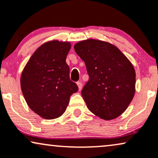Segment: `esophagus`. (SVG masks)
I'll use <instances>...</instances> for the list:
<instances>
[{
	"label": "esophagus",
	"instance_id": "1",
	"mask_svg": "<svg viewBox=\"0 0 158 158\" xmlns=\"http://www.w3.org/2000/svg\"><path fill=\"white\" fill-rule=\"evenodd\" d=\"M77 86H78L79 91H81V90L82 89V86H83V85H82V83L81 81L77 82Z\"/></svg>",
	"mask_w": 158,
	"mask_h": 158
}]
</instances>
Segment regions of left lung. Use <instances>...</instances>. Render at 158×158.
Segmentation results:
<instances>
[{
    "instance_id": "1",
    "label": "left lung",
    "mask_w": 158,
    "mask_h": 158,
    "mask_svg": "<svg viewBox=\"0 0 158 158\" xmlns=\"http://www.w3.org/2000/svg\"><path fill=\"white\" fill-rule=\"evenodd\" d=\"M74 49L89 75L81 91L87 107L102 119L118 118L135 94L136 73L131 61L114 45L99 40L78 42Z\"/></svg>"
}]
</instances>
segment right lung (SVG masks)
Wrapping results in <instances>:
<instances>
[{
    "label": "right lung",
    "instance_id": "1",
    "mask_svg": "<svg viewBox=\"0 0 158 158\" xmlns=\"http://www.w3.org/2000/svg\"><path fill=\"white\" fill-rule=\"evenodd\" d=\"M70 48L69 42H47L34 52L22 71L20 83L27 104L44 119L60 117L72 94L78 91L69 79L66 63Z\"/></svg>",
    "mask_w": 158,
    "mask_h": 158
}]
</instances>
